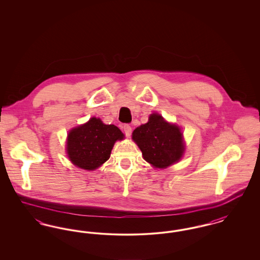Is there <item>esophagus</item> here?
<instances>
[{
    "label": "esophagus",
    "instance_id": "obj_1",
    "mask_svg": "<svg viewBox=\"0 0 260 260\" xmlns=\"http://www.w3.org/2000/svg\"><path fill=\"white\" fill-rule=\"evenodd\" d=\"M124 134H125V136H129L132 135V132H133V127L129 125V124H124Z\"/></svg>",
    "mask_w": 260,
    "mask_h": 260
}]
</instances>
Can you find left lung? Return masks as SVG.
<instances>
[{
	"instance_id": "1",
	"label": "left lung",
	"mask_w": 260,
	"mask_h": 260,
	"mask_svg": "<svg viewBox=\"0 0 260 260\" xmlns=\"http://www.w3.org/2000/svg\"><path fill=\"white\" fill-rule=\"evenodd\" d=\"M133 139L141 150L144 160L160 169L179 161L184 152L179 127L169 124L155 113L150 115L148 123L136 127Z\"/></svg>"
}]
</instances>
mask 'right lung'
<instances>
[{
    "mask_svg": "<svg viewBox=\"0 0 260 260\" xmlns=\"http://www.w3.org/2000/svg\"><path fill=\"white\" fill-rule=\"evenodd\" d=\"M124 138L114 124H104L91 118L87 123L73 128L67 138L68 157L75 166L93 171L110 158L116 140Z\"/></svg>",
    "mask_w": 260,
    "mask_h": 260,
    "instance_id": "add662e5",
    "label": "right lung"
}]
</instances>
